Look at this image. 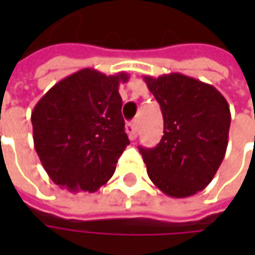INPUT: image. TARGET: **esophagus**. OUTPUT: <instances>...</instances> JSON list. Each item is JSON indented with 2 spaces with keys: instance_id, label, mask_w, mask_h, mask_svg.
Returning a JSON list of instances; mask_svg holds the SVG:
<instances>
[{
  "instance_id": "obj_1",
  "label": "esophagus",
  "mask_w": 255,
  "mask_h": 255,
  "mask_svg": "<svg viewBox=\"0 0 255 255\" xmlns=\"http://www.w3.org/2000/svg\"><path fill=\"white\" fill-rule=\"evenodd\" d=\"M127 132L129 135V138L132 139H136L138 136V126H136V123H128L127 124Z\"/></svg>"
}]
</instances>
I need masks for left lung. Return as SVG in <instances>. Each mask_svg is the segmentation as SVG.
<instances>
[{
    "label": "left lung",
    "mask_w": 255,
    "mask_h": 255,
    "mask_svg": "<svg viewBox=\"0 0 255 255\" xmlns=\"http://www.w3.org/2000/svg\"><path fill=\"white\" fill-rule=\"evenodd\" d=\"M160 104L164 135L154 149L139 147L155 187L173 198L191 197L212 182L224 160L231 112L212 84L182 73L143 76Z\"/></svg>",
    "instance_id": "1"
}]
</instances>
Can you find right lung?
I'll return each instance as SVG.
<instances>
[{"label": "right lung", "instance_id": "right-lung-1", "mask_svg": "<svg viewBox=\"0 0 255 255\" xmlns=\"http://www.w3.org/2000/svg\"><path fill=\"white\" fill-rule=\"evenodd\" d=\"M84 68L53 86L31 113L34 146L49 177L69 191H97L116 171L129 144L124 131L120 83Z\"/></svg>", "mask_w": 255, "mask_h": 255}]
</instances>
